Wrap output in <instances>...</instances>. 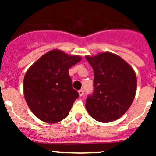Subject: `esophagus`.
<instances>
[{"mask_svg":"<svg viewBox=\"0 0 156 156\" xmlns=\"http://www.w3.org/2000/svg\"><path fill=\"white\" fill-rule=\"evenodd\" d=\"M78 93H79V95L81 97V96H83V95L84 91H83V90H80L79 91H78Z\"/></svg>","mask_w":156,"mask_h":156,"instance_id":"34e87169","label":"esophagus"}]
</instances>
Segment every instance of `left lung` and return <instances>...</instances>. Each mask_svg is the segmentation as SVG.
<instances>
[{"label": "left lung", "mask_w": 156, "mask_h": 156, "mask_svg": "<svg viewBox=\"0 0 156 156\" xmlns=\"http://www.w3.org/2000/svg\"><path fill=\"white\" fill-rule=\"evenodd\" d=\"M94 69V92L86 101V109L98 122L119 119L131 105L137 90V76L125 60L111 52L87 55Z\"/></svg>", "instance_id": "1"}]
</instances>
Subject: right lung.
Instances as JSON below:
<instances>
[{
    "instance_id": "1",
    "label": "right lung",
    "mask_w": 156,
    "mask_h": 156,
    "mask_svg": "<svg viewBox=\"0 0 156 156\" xmlns=\"http://www.w3.org/2000/svg\"><path fill=\"white\" fill-rule=\"evenodd\" d=\"M81 59L79 55L54 49L28 69L23 80V92L29 108L38 119L56 123L68 116L79 97L72 87L69 69Z\"/></svg>"
}]
</instances>
